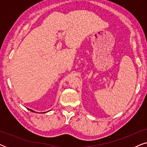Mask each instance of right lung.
Here are the masks:
<instances>
[{
  "label": "right lung",
  "instance_id": "1",
  "mask_svg": "<svg viewBox=\"0 0 147 147\" xmlns=\"http://www.w3.org/2000/svg\"><path fill=\"white\" fill-rule=\"evenodd\" d=\"M27 109H28V110H29L30 111H31V112H35V111H33V110H31V109H29V108H27ZM47 112H48V111H47ZM45 112H43V113H45Z\"/></svg>",
  "mask_w": 147,
  "mask_h": 147
}]
</instances>
